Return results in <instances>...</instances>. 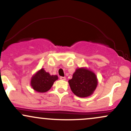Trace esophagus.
I'll return each instance as SVG.
<instances>
[{"label": "esophagus", "mask_w": 131, "mask_h": 131, "mask_svg": "<svg viewBox=\"0 0 131 131\" xmlns=\"http://www.w3.org/2000/svg\"><path fill=\"white\" fill-rule=\"evenodd\" d=\"M60 80H64H64H67V79H66V77H60Z\"/></svg>", "instance_id": "esophagus-1"}]
</instances>
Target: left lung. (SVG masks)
Instances as JSON below:
<instances>
[{"instance_id":"8db88e82","label":"left lung","mask_w":131,"mask_h":131,"mask_svg":"<svg viewBox=\"0 0 131 131\" xmlns=\"http://www.w3.org/2000/svg\"><path fill=\"white\" fill-rule=\"evenodd\" d=\"M71 91L76 96L86 97L92 95L97 86V78L91 70L84 67L78 68L72 79L68 81Z\"/></svg>"}]
</instances>
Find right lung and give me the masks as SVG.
I'll list each match as a JSON object with an SVG mask.
<instances>
[{
	"instance_id": "right-lung-1",
	"label": "right lung",
	"mask_w": 131,
	"mask_h": 131,
	"mask_svg": "<svg viewBox=\"0 0 131 131\" xmlns=\"http://www.w3.org/2000/svg\"><path fill=\"white\" fill-rule=\"evenodd\" d=\"M58 79L57 75H51L49 73L46 72L44 68H41L32 76L30 85L37 92L45 93L50 90L54 82Z\"/></svg>"
}]
</instances>
